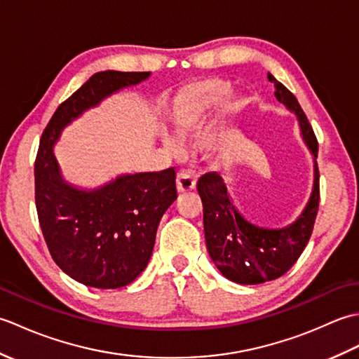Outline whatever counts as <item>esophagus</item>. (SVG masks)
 <instances>
[{
  "mask_svg": "<svg viewBox=\"0 0 359 359\" xmlns=\"http://www.w3.org/2000/svg\"><path fill=\"white\" fill-rule=\"evenodd\" d=\"M175 184H177L179 193L193 191V189L196 188V179L188 171H179L177 179H175Z\"/></svg>",
  "mask_w": 359,
  "mask_h": 359,
  "instance_id": "1",
  "label": "esophagus"
}]
</instances>
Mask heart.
Wrapping results in <instances>:
<instances>
[{
	"label": "heart",
	"mask_w": 359,
	"mask_h": 359,
	"mask_svg": "<svg viewBox=\"0 0 359 359\" xmlns=\"http://www.w3.org/2000/svg\"><path fill=\"white\" fill-rule=\"evenodd\" d=\"M230 83L222 79H207L201 80L193 85L185 86L179 94L174 97L170 118L171 123L179 135H187L196 131L202 125V121L207 118L208 114L224 102V98L230 94ZM238 108V103L234 100L224 102L220 112L228 114ZM220 125L215 123L208 131H205L201 137V148L212 154L217 149L219 144ZM163 143L168 149H175L179 147V142L172 135H165Z\"/></svg>",
	"instance_id": "1"
}]
</instances>
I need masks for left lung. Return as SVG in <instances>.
<instances>
[{"mask_svg": "<svg viewBox=\"0 0 359 359\" xmlns=\"http://www.w3.org/2000/svg\"><path fill=\"white\" fill-rule=\"evenodd\" d=\"M278 100L296 114L302 139L315 162L313 191L306 208L293 224L282 228H262L248 222L234 207L224 179L207 172L197 182L203 205V230L208 253L219 271L236 284H264L285 274L302 255L313 231L319 207L318 140L296 97L269 74Z\"/></svg>", "mask_w": 359, "mask_h": 359, "instance_id": "1", "label": "left lung"}]
</instances>
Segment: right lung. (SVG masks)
<instances>
[{
    "mask_svg": "<svg viewBox=\"0 0 359 359\" xmlns=\"http://www.w3.org/2000/svg\"><path fill=\"white\" fill-rule=\"evenodd\" d=\"M149 75L94 74L58 106L41 135L35 160L38 220L53 261L83 285L120 288L147 269L160 219L177 199L175 171L123 174L95 189H79L62 177L53 144L83 112Z\"/></svg>",
    "mask_w": 359,
    "mask_h": 359,
    "instance_id": "obj_1",
    "label": "right lung"
}]
</instances>
